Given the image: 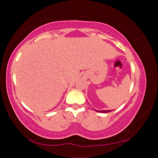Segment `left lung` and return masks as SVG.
I'll return each mask as SVG.
<instances>
[{
	"label": "left lung",
	"mask_w": 158,
	"mask_h": 158,
	"mask_svg": "<svg viewBox=\"0 0 158 158\" xmlns=\"http://www.w3.org/2000/svg\"><path fill=\"white\" fill-rule=\"evenodd\" d=\"M95 110L98 112H103V113H107V112H110L112 111V110Z\"/></svg>",
	"instance_id": "left-lung-1"
}]
</instances>
